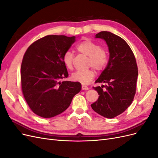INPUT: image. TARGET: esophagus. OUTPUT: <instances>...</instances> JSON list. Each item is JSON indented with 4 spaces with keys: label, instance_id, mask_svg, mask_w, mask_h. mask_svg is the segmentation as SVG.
<instances>
[{
    "label": "esophagus",
    "instance_id": "obj_1",
    "mask_svg": "<svg viewBox=\"0 0 158 158\" xmlns=\"http://www.w3.org/2000/svg\"><path fill=\"white\" fill-rule=\"evenodd\" d=\"M88 89H89L88 87L86 86V85H82V90H88Z\"/></svg>",
    "mask_w": 158,
    "mask_h": 158
}]
</instances>
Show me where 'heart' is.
<instances>
[{"mask_svg":"<svg viewBox=\"0 0 158 158\" xmlns=\"http://www.w3.org/2000/svg\"><path fill=\"white\" fill-rule=\"evenodd\" d=\"M76 49L81 53L89 56L88 64L92 66L96 70H102L107 62V52L101 48L96 42L90 40H84L76 46ZM63 63L69 70L73 69L74 55L73 52L68 51L64 52L63 56ZM95 76L92 69L76 71L72 74V79L75 82L83 84H88Z\"/></svg>","mask_w":158,"mask_h":158,"instance_id":"heart-1","label":"heart"}]
</instances>
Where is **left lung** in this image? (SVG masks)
Wrapping results in <instances>:
<instances>
[{"mask_svg": "<svg viewBox=\"0 0 158 158\" xmlns=\"http://www.w3.org/2000/svg\"><path fill=\"white\" fill-rule=\"evenodd\" d=\"M95 38L106 42L109 59L95 81L107 85L93 87L99 95L91 106L100 115L112 118L125 111L135 97L138 78L136 59L131 47L121 37L104 31L97 33Z\"/></svg>", "mask_w": 158, "mask_h": 158, "instance_id": "obj_1", "label": "left lung"}]
</instances>
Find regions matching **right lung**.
<instances>
[{
  "mask_svg": "<svg viewBox=\"0 0 158 158\" xmlns=\"http://www.w3.org/2000/svg\"><path fill=\"white\" fill-rule=\"evenodd\" d=\"M75 41L76 36L47 35L33 43L25 52L21 65L22 92L38 116L51 118L63 113L82 89L78 82H61L69 76L63 55Z\"/></svg>",
  "mask_w": 158,
  "mask_h": 158,
  "instance_id": "right-lung-1",
  "label": "right lung"
}]
</instances>
